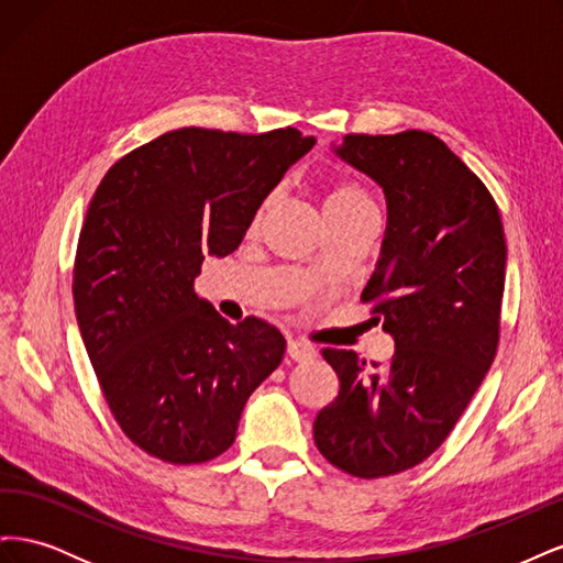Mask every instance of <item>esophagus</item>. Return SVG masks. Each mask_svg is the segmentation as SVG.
Masks as SVG:
<instances>
[{"instance_id": "esophagus-1", "label": "esophagus", "mask_w": 563, "mask_h": 563, "mask_svg": "<svg viewBox=\"0 0 563 563\" xmlns=\"http://www.w3.org/2000/svg\"><path fill=\"white\" fill-rule=\"evenodd\" d=\"M286 354L291 356L294 362H305V360H312L317 350L310 343H305V340L291 338V340H288V345H286Z\"/></svg>"}]
</instances>
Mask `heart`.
<instances>
[{
  "label": "heart",
  "mask_w": 563,
  "mask_h": 563,
  "mask_svg": "<svg viewBox=\"0 0 563 563\" xmlns=\"http://www.w3.org/2000/svg\"><path fill=\"white\" fill-rule=\"evenodd\" d=\"M269 203H272V197H267L261 203V209L255 211L253 228H258L263 223ZM356 213H376V203H373L368 192L362 190L360 185L347 183V180L333 183L327 190V197H323V216H327V218H347V216H356Z\"/></svg>",
  "instance_id": "1"
}]
</instances>
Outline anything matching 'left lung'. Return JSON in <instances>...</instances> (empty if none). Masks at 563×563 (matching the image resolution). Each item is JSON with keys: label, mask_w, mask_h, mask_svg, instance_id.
I'll use <instances>...</instances> for the list:
<instances>
[{"label": "left lung", "mask_w": 563, "mask_h": 563, "mask_svg": "<svg viewBox=\"0 0 563 563\" xmlns=\"http://www.w3.org/2000/svg\"><path fill=\"white\" fill-rule=\"evenodd\" d=\"M335 152L387 199L362 300L395 354L368 366L352 350H321L340 389L314 418V444L338 470L378 479L444 444L496 360L507 246L496 199L437 135L347 133Z\"/></svg>", "instance_id": "8db88e82"}]
</instances>
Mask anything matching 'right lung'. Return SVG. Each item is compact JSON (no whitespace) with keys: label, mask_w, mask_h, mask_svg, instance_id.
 <instances>
[{"label":"right lung","mask_w":563,"mask_h":563,"mask_svg":"<svg viewBox=\"0 0 563 563\" xmlns=\"http://www.w3.org/2000/svg\"><path fill=\"white\" fill-rule=\"evenodd\" d=\"M312 145L294 126L168 131L114 162L89 203L73 269L79 331L117 424L164 463L228 451L251 391L282 364L272 323H230L195 279L203 255L240 246Z\"/></svg>","instance_id":"right-lung-1"}]
</instances>
